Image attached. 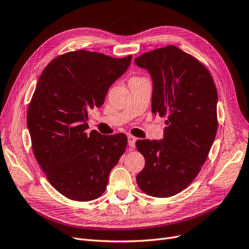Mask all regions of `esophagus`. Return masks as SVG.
Returning <instances> with one entry per match:
<instances>
[{"label":"esophagus","mask_w":249,"mask_h":249,"mask_svg":"<svg viewBox=\"0 0 249 249\" xmlns=\"http://www.w3.org/2000/svg\"><path fill=\"white\" fill-rule=\"evenodd\" d=\"M128 137V144H129V146H130V148H134V146H135V142H136V137H134L133 135H128L127 136Z\"/></svg>","instance_id":"1"}]
</instances>
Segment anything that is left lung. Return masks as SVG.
<instances>
[{
  "label": "left lung",
  "mask_w": 249,
  "mask_h": 249,
  "mask_svg": "<svg viewBox=\"0 0 249 249\" xmlns=\"http://www.w3.org/2000/svg\"><path fill=\"white\" fill-rule=\"evenodd\" d=\"M134 62L152 78L153 114L167 118L162 140L135 142L145 159L136 181L145 194L171 197L195 179L214 142L216 88L203 64L176 46L146 52Z\"/></svg>",
  "instance_id": "1"
}]
</instances>
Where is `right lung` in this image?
Instances as JSON below:
<instances>
[{
    "label": "right lung",
    "mask_w": 249,
    "mask_h": 249,
    "mask_svg": "<svg viewBox=\"0 0 249 249\" xmlns=\"http://www.w3.org/2000/svg\"><path fill=\"white\" fill-rule=\"evenodd\" d=\"M131 59L69 52L50 61L36 83L26 117L35 157L53 188L71 200L98 198L125 152V134L86 130L90 109L104 105Z\"/></svg>",
    "instance_id": "add662e5"
}]
</instances>
